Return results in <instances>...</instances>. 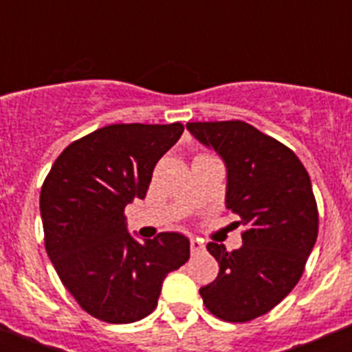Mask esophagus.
Segmentation results:
<instances>
[{
    "mask_svg": "<svg viewBox=\"0 0 352 352\" xmlns=\"http://www.w3.org/2000/svg\"><path fill=\"white\" fill-rule=\"evenodd\" d=\"M204 250V243L201 241V239L197 238H192L190 239V252H192V256H195V254H201V252Z\"/></svg>",
    "mask_w": 352,
    "mask_h": 352,
    "instance_id": "34e87169",
    "label": "esophagus"
}]
</instances>
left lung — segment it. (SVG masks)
I'll list each match as a JSON object with an SVG mask.
<instances>
[{
  "instance_id": "1",
  "label": "left lung",
  "mask_w": 352,
  "mask_h": 352,
  "mask_svg": "<svg viewBox=\"0 0 352 352\" xmlns=\"http://www.w3.org/2000/svg\"><path fill=\"white\" fill-rule=\"evenodd\" d=\"M186 129L223 160L226 208L245 226L238 250L206 245L220 272L199 292L222 321H252L294 289L316 245L319 213L310 176L287 146L245 121H197Z\"/></svg>"
}]
</instances>
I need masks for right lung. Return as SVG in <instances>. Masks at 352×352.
I'll list each match as a JSON object with an SVG mask.
<instances>
[{"mask_svg":"<svg viewBox=\"0 0 352 352\" xmlns=\"http://www.w3.org/2000/svg\"><path fill=\"white\" fill-rule=\"evenodd\" d=\"M182 123L109 125L74 141L56 158L40 192L45 250L61 282L89 316L135 322L157 309L162 282L190 257V241L160 232L139 243L125 208L144 199L157 162Z\"/></svg>","mask_w":352,"mask_h":352,"instance_id":"add662e5","label":"right lung"}]
</instances>
